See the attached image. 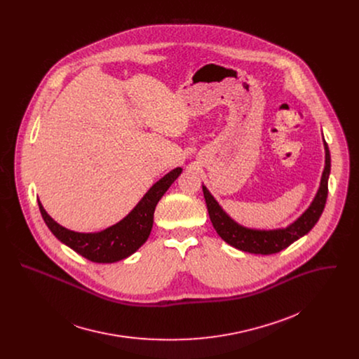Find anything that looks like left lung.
Segmentation results:
<instances>
[{
  "label": "left lung",
  "instance_id": "left-lung-1",
  "mask_svg": "<svg viewBox=\"0 0 359 359\" xmlns=\"http://www.w3.org/2000/svg\"><path fill=\"white\" fill-rule=\"evenodd\" d=\"M325 145V168L320 178L319 189L309 205L307 210L289 226L279 228V229H252L246 228L236 221H233L214 199V196L208 192V189L203 185V195H205V205L208 210L210 221L221 236L228 245L242 252L253 253V255H275L280 250L289 248L292 243L307 235L308 232L315 226L318 222L327 198V180L330 174V152L327 144L323 141Z\"/></svg>",
  "mask_w": 359,
  "mask_h": 359
}]
</instances>
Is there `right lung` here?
<instances>
[{"label": "right lung", "instance_id": "add662e5", "mask_svg": "<svg viewBox=\"0 0 359 359\" xmlns=\"http://www.w3.org/2000/svg\"><path fill=\"white\" fill-rule=\"evenodd\" d=\"M182 172L181 167L160 178L121 221L101 232L81 233L53 221L39 201L41 215L52 233L66 246L93 262H116L134 255L149 238L156 205Z\"/></svg>", "mask_w": 359, "mask_h": 359}]
</instances>
